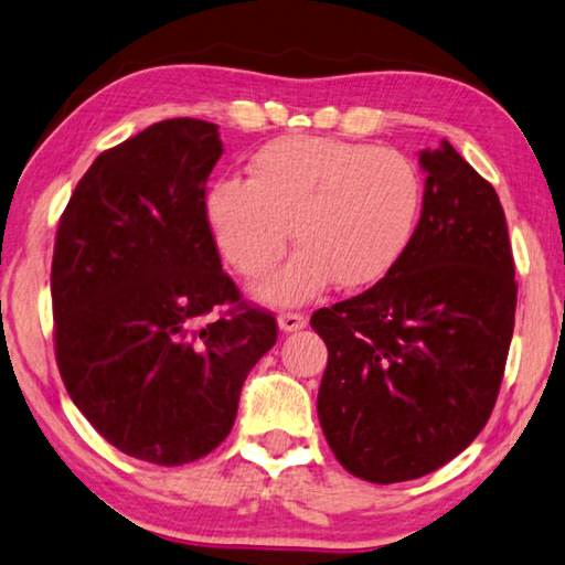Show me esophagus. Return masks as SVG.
<instances>
[{
  "label": "esophagus",
  "instance_id": "34e87169",
  "mask_svg": "<svg viewBox=\"0 0 565 565\" xmlns=\"http://www.w3.org/2000/svg\"><path fill=\"white\" fill-rule=\"evenodd\" d=\"M277 324H280L282 332H298L308 324V318L302 312H280L277 315Z\"/></svg>",
  "mask_w": 565,
  "mask_h": 565
}]
</instances>
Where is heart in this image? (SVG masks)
Wrapping results in <instances>:
<instances>
[{
  "label": "heart",
  "instance_id": "obj_1",
  "mask_svg": "<svg viewBox=\"0 0 565 565\" xmlns=\"http://www.w3.org/2000/svg\"><path fill=\"white\" fill-rule=\"evenodd\" d=\"M250 178H223L207 195V221L225 260L275 305L310 300L334 282L364 288L407 250L422 211V175L392 148L328 136H282L250 158Z\"/></svg>",
  "mask_w": 565,
  "mask_h": 565
}]
</instances>
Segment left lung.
Masks as SVG:
<instances>
[{"mask_svg":"<svg viewBox=\"0 0 565 565\" xmlns=\"http://www.w3.org/2000/svg\"><path fill=\"white\" fill-rule=\"evenodd\" d=\"M419 163L422 217L397 265L310 320L328 344L324 439L372 483L419 479L477 439L499 397L516 312L493 185L449 141L422 151Z\"/></svg>","mask_w":565,"mask_h":565,"instance_id":"obj_1","label":"left lung"}]
</instances>
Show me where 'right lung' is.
<instances>
[{"label":"right lung","mask_w":565,"mask_h":565,"mask_svg":"<svg viewBox=\"0 0 565 565\" xmlns=\"http://www.w3.org/2000/svg\"><path fill=\"white\" fill-rule=\"evenodd\" d=\"M221 156L215 124L168 118L98 156L58 217L64 387L108 444L161 467L231 434L247 372L277 340L273 312L247 305L221 267L205 211Z\"/></svg>","instance_id":"obj_1"}]
</instances>
